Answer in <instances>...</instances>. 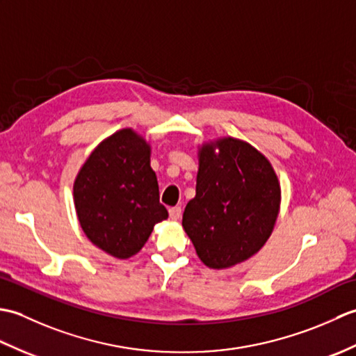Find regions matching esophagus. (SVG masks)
Returning a JSON list of instances; mask_svg holds the SVG:
<instances>
[{"label":"esophagus","instance_id":"1","mask_svg":"<svg viewBox=\"0 0 356 356\" xmlns=\"http://www.w3.org/2000/svg\"><path fill=\"white\" fill-rule=\"evenodd\" d=\"M170 217L172 218V220H179L180 217H182V208L180 207H172V208H170Z\"/></svg>","mask_w":356,"mask_h":356}]
</instances>
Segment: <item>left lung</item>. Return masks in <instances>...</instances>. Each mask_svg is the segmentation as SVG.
I'll return each mask as SVG.
<instances>
[{
    "label": "left lung",
    "instance_id": "left-lung-1",
    "mask_svg": "<svg viewBox=\"0 0 356 356\" xmlns=\"http://www.w3.org/2000/svg\"><path fill=\"white\" fill-rule=\"evenodd\" d=\"M280 199L268 159L248 142L222 138L199 149L195 197L188 202L182 226L208 268H231L266 243Z\"/></svg>",
    "mask_w": 356,
    "mask_h": 356
}]
</instances>
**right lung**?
I'll return each mask as SVG.
<instances>
[{"label":"right lung","instance_id":"1","mask_svg":"<svg viewBox=\"0 0 356 356\" xmlns=\"http://www.w3.org/2000/svg\"><path fill=\"white\" fill-rule=\"evenodd\" d=\"M151 148L131 128L102 140L73 185L81 228L102 251L125 260L147 243L154 225L168 217L159 202Z\"/></svg>","mask_w":356,"mask_h":356}]
</instances>
